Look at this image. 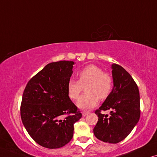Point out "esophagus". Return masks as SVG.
<instances>
[{
	"instance_id": "1",
	"label": "esophagus",
	"mask_w": 157,
	"mask_h": 157,
	"mask_svg": "<svg viewBox=\"0 0 157 157\" xmlns=\"http://www.w3.org/2000/svg\"><path fill=\"white\" fill-rule=\"evenodd\" d=\"M88 113H89V111H87V110H83V111H82V116H85L87 114H88Z\"/></svg>"
}]
</instances>
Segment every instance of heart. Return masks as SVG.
Here are the masks:
<instances>
[{
	"label": "heart",
	"instance_id": "1",
	"mask_svg": "<svg viewBox=\"0 0 157 157\" xmlns=\"http://www.w3.org/2000/svg\"><path fill=\"white\" fill-rule=\"evenodd\" d=\"M78 80H70L67 84L68 95L72 100H77L85 87L86 94L77 100L81 108H90L96 105L99 98L104 100L109 95L113 88V77L109 73L95 64L85 67L77 74Z\"/></svg>",
	"mask_w": 157,
	"mask_h": 157
}]
</instances>
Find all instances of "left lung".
<instances>
[{"label":"left lung","instance_id":"1","mask_svg":"<svg viewBox=\"0 0 157 157\" xmlns=\"http://www.w3.org/2000/svg\"><path fill=\"white\" fill-rule=\"evenodd\" d=\"M112 69L113 89L95 111L98 121L93 132L100 141L117 144L128 136L139 120L140 96L136 83L124 68L113 64ZM108 109L110 116L101 113Z\"/></svg>","mask_w":157,"mask_h":157}]
</instances>
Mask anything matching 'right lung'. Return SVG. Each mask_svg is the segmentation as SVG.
<instances>
[{
	"label": "right lung",
	"instance_id": "add662e5",
	"mask_svg": "<svg viewBox=\"0 0 157 157\" xmlns=\"http://www.w3.org/2000/svg\"><path fill=\"white\" fill-rule=\"evenodd\" d=\"M73 64L65 60L48 64L24 89L21 118L30 136L43 147L58 149L68 144L75 123L82 117L67 93Z\"/></svg>",
	"mask_w": 157,
	"mask_h": 157
}]
</instances>
